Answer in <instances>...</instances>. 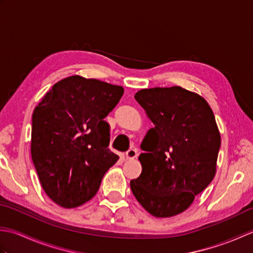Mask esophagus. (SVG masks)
<instances>
[{
  "mask_svg": "<svg viewBox=\"0 0 253 253\" xmlns=\"http://www.w3.org/2000/svg\"><path fill=\"white\" fill-rule=\"evenodd\" d=\"M137 155H138V150H137L136 148L129 149V150H128V151L126 152V158H127L128 160H133V159H136V158H137Z\"/></svg>",
  "mask_w": 253,
  "mask_h": 253,
  "instance_id": "esophagus-1",
  "label": "esophagus"
}]
</instances>
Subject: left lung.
Masks as SVG:
<instances>
[{
	"label": "left lung",
	"instance_id": "obj_1",
	"mask_svg": "<svg viewBox=\"0 0 253 253\" xmlns=\"http://www.w3.org/2000/svg\"><path fill=\"white\" fill-rule=\"evenodd\" d=\"M135 99L154 127L141 143V175L130 181L138 202L155 217L177 215L211 184L221 136L211 107L181 87L142 89Z\"/></svg>",
	"mask_w": 253,
	"mask_h": 253
}]
</instances>
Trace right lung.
<instances>
[{"label":"right lung","instance_id":"1","mask_svg":"<svg viewBox=\"0 0 253 253\" xmlns=\"http://www.w3.org/2000/svg\"><path fill=\"white\" fill-rule=\"evenodd\" d=\"M124 89L71 76L56 83L32 114L31 158L52 201L72 209L92 199L118 155L109 149L104 121Z\"/></svg>","mask_w":253,"mask_h":253}]
</instances>
